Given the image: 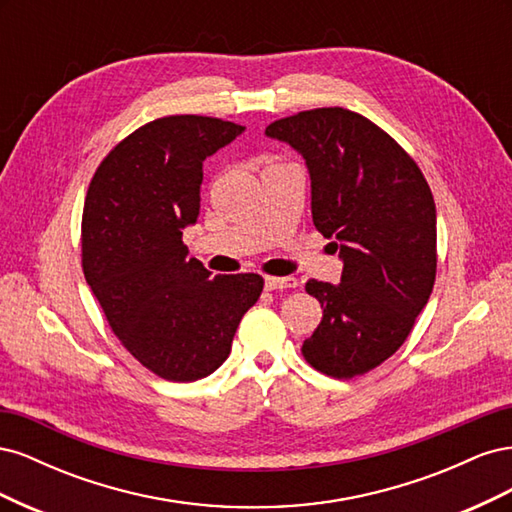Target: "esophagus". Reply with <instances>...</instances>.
I'll list each match as a JSON object with an SVG mask.
<instances>
[{"label": "esophagus", "mask_w": 512, "mask_h": 512, "mask_svg": "<svg viewBox=\"0 0 512 512\" xmlns=\"http://www.w3.org/2000/svg\"><path fill=\"white\" fill-rule=\"evenodd\" d=\"M299 286V282H297V277H273V275H269V277H265V288L267 290H286V288H297Z\"/></svg>", "instance_id": "34e87169"}]
</instances>
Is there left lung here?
I'll use <instances>...</instances> for the list:
<instances>
[{
	"mask_svg": "<svg viewBox=\"0 0 512 512\" xmlns=\"http://www.w3.org/2000/svg\"><path fill=\"white\" fill-rule=\"evenodd\" d=\"M265 134L303 156L314 226L344 260L339 284H305L322 320L301 352L331 378L363 376L406 342L436 282L429 185L389 134L348 108L277 119Z\"/></svg>",
	"mask_w": 512,
	"mask_h": 512,
	"instance_id": "left-lung-1",
	"label": "left lung"
}]
</instances>
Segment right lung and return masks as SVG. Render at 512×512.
Returning <instances> with one entry per match:
<instances>
[{"label": "right lung", "mask_w": 512, "mask_h": 512, "mask_svg": "<svg viewBox=\"0 0 512 512\" xmlns=\"http://www.w3.org/2000/svg\"><path fill=\"white\" fill-rule=\"evenodd\" d=\"M243 130L203 115L149 121L108 153L89 183L85 280L123 348L164 380L213 374L265 286L256 273L211 277L183 243L200 211L203 162Z\"/></svg>", "instance_id": "1"}]
</instances>
